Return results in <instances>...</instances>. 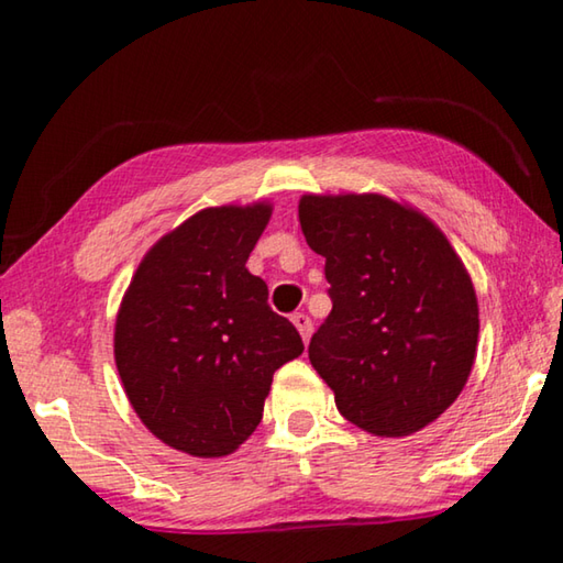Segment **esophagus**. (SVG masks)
Masks as SVG:
<instances>
[{
	"label": "esophagus",
	"mask_w": 563,
	"mask_h": 563,
	"mask_svg": "<svg viewBox=\"0 0 563 563\" xmlns=\"http://www.w3.org/2000/svg\"><path fill=\"white\" fill-rule=\"evenodd\" d=\"M292 325L298 328L302 342L310 340V335H312V320H310L308 316H305V312H295V316H292Z\"/></svg>",
	"instance_id": "obj_1"
}]
</instances>
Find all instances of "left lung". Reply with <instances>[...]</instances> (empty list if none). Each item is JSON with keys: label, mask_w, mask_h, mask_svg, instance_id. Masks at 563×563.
<instances>
[{"label": "left lung", "mask_w": 563, "mask_h": 563, "mask_svg": "<svg viewBox=\"0 0 563 563\" xmlns=\"http://www.w3.org/2000/svg\"><path fill=\"white\" fill-rule=\"evenodd\" d=\"M298 216L332 300L312 367L360 430L419 432L460 397L476 357L479 305L462 258L424 213L379 194H308Z\"/></svg>", "instance_id": "obj_1"}]
</instances>
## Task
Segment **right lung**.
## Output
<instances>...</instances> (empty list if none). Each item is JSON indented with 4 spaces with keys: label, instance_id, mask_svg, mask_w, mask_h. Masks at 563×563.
I'll use <instances>...</instances> for the list:
<instances>
[{
    "label": "right lung",
    "instance_id": "right-lung-1",
    "mask_svg": "<svg viewBox=\"0 0 563 563\" xmlns=\"http://www.w3.org/2000/svg\"><path fill=\"white\" fill-rule=\"evenodd\" d=\"M271 213L203 208L151 247L121 300L113 357L129 402L190 456L235 452L261 424L275 369L302 355L298 330L245 268Z\"/></svg>",
    "mask_w": 563,
    "mask_h": 563
}]
</instances>
